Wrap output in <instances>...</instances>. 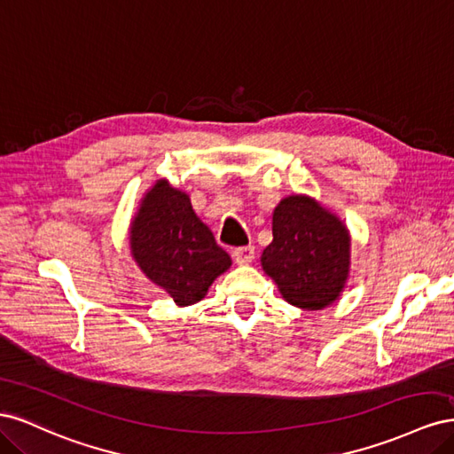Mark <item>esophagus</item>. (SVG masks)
<instances>
[{
  "label": "esophagus",
  "instance_id": "esophagus-1",
  "mask_svg": "<svg viewBox=\"0 0 454 454\" xmlns=\"http://www.w3.org/2000/svg\"><path fill=\"white\" fill-rule=\"evenodd\" d=\"M232 257L239 265H248L255 259V248L254 246H242V248H235L232 250Z\"/></svg>",
  "mask_w": 454,
  "mask_h": 454
}]
</instances>
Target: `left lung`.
Segmentation results:
<instances>
[{
    "label": "left lung",
    "instance_id": "left-lung-1",
    "mask_svg": "<svg viewBox=\"0 0 454 454\" xmlns=\"http://www.w3.org/2000/svg\"><path fill=\"white\" fill-rule=\"evenodd\" d=\"M261 267L287 303L322 310L339 299L350 272V232L307 195L280 200L272 212V242Z\"/></svg>",
    "mask_w": 454,
    "mask_h": 454
}]
</instances>
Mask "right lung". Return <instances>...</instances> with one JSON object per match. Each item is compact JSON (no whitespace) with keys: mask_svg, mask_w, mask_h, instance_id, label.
I'll return each instance as SVG.
<instances>
[{"mask_svg":"<svg viewBox=\"0 0 454 454\" xmlns=\"http://www.w3.org/2000/svg\"><path fill=\"white\" fill-rule=\"evenodd\" d=\"M130 254L177 307L199 303L231 267L229 254L200 222L189 195L167 180H159L140 202L130 223Z\"/></svg>","mask_w":454,"mask_h":454,"instance_id":"obj_1","label":"right lung"}]
</instances>
